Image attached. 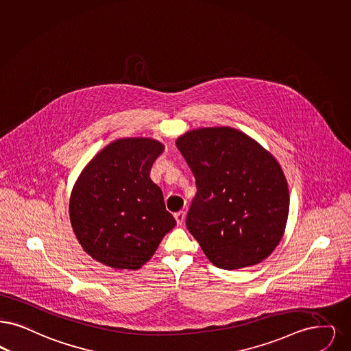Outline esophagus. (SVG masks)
Returning a JSON list of instances; mask_svg holds the SVG:
<instances>
[{
    "label": "esophagus",
    "instance_id": "obj_1",
    "mask_svg": "<svg viewBox=\"0 0 351 351\" xmlns=\"http://www.w3.org/2000/svg\"><path fill=\"white\" fill-rule=\"evenodd\" d=\"M175 219H176V223L178 226H182L184 219H185V213L184 211H179L175 214Z\"/></svg>",
    "mask_w": 351,
    "mask_h": 351
}]
</instances>
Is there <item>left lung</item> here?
Returning a JSON list of instances; mask_svg holds the SVG:
<instances>
[{"instance_id":"obj_1","label":"left lung","mask_w":351,"mask_h":351,"mask_svg":"<svg viewBox=\"0 0 351 351\" xmlns=\"http://www.w3.org/2000/svg\"><path fill=\"white\" fill-rule=\"evenodd\" d=\"M196 179L186 228L211 264L234 270L265 260L283 237L289 188L276 158L230 126L176 140Z\"/></svg>"}]
</instances>
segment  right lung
Wrapping results in <instances>:
<instances>
[{"instance_id":"add662e5","label":"right lung","mask_w":351,"mask_h":351,"mask_svg":"<svg viewBox=\"0 0 351 351\" xmlns=\"http://www.w3.org/2000/svg\"><path fill=\"white\" fill-rule=\"evenodd\" d=\"M165 146L152 138H121L84 167L69 202L71 227L84 252L113 269H140L176 221L150 179Z\"/></svg>"}]
</instances>
